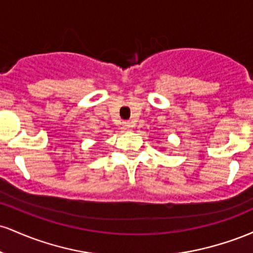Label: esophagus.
<instances>
[{
  "label": "esophagus",
  "mask_w": 253,
  "mask_h": 253,
  "mask_svg": "<svg viewBox=\"0 0 253 253\" xmlns=\"http://www.w3.org/2000/svg\"><path fill=\"white\" fill-rule=\"evenodd\" d=\"M123 126H124L125 129L133 128V124L130 123V121H125V123H123Z\"/></svg>",
  "instance_id": "esophagus-1"
}]
</instances>
